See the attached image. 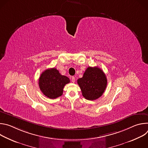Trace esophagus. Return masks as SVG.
Segmentation results:
<instances>
[{
  "mask_svg": "<svg viewBox=\"0 0 148 148\" xmlns=\"http://www.w3.org/2000/svg\"><path fill=\"white\" fill-rule=\"evenodd\" d=\"M71 81H72V82H75V77H71Z\"/></svg>",
  "mask_w": 148,
  "mask_h": 148,
  "instance_id": "34e87169",
  "label": "esophagus"
}]
</instances>
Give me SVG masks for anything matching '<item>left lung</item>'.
<instances>
[{"label":"left lung","instance_id":"left-lung-1","mask_svg":"<svg viewBox=\"0 0 148 148\" xmlns=\"http://www.w3.org/2000/svg\"><path fill=\"white\" fill-rule=\"evenodd\" d=\"M82 96L92 101L103 94L107 86V79L103 71L98 67H88L82 78L78 79Z\"/></svg>","mask_w":148,"mask_h":148}]
</instances>
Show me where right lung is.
<instances>
[{
	"instance_id": "right-lung-1",
	"label": "right lung",
	"mask_w": 148,
	"mask_h": 148,
	"mask_svg": "<svg viewBox=\"0 0 148 148\" xmlns=\"http://www.w3.org/2000/svg\"><path fill=\"white\" fill-rule=\"evenodd\" d=\"M70 79L62 75L55 68L49 69L42 73L38 85L41 91L47 97L55 99L61 96L66 84L70 82Z\"/></svg>"
}]
</instances>
